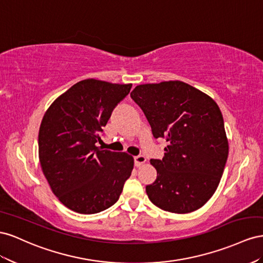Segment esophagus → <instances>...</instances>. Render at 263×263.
Masks as SVG:
<instances>
[{"label": "esophagus", "instance_id": "34e87169", "mask_svg": "<svg viewBox=\"0 0 263 263\" xmlns=\"http://www.w3.org/2000/svg\"><path fill=\"white\" fill-rule=\"evenodd\" d=\"M146 162V157L144 155H138L134 156V164H136L137 167H140Z\"/></svg>", "mask_w": 263, "mask_h": 263}]
</instances>
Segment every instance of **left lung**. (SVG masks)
<instances>
[{"mask_svg": "<svg viewBox=\"0 0 263 263\" xmlns=\"http://www.w3.org/2000/svg\"><path fill=\"white\" fill-rule=\"evenodd\" d=\"M131 98L144 112L153 137L166 139L162 160L146 194L163 211L187 214L216 192L228 157L221 111L211 97L183 81L137 86Z\"/></svg>", "mask_w": 263, "mask_h": 263, "instance_id": "8db88e82", "label": "left lung"}]
</instances>
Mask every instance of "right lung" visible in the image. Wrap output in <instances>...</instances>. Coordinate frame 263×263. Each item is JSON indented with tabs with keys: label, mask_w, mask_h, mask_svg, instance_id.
Returning <instances> with one entry per match:
<instances>
[{
	"label": "right lung",
	"mask_w": 263,
	"mask_h": 263,
	"mask_svg": "<svg viewBox=\"0 0 263 263\" xmlns=\"http://www.w3.org/2000/svg\"><path fill=\"white\" fill-rule=\"evenodd\" d=\"M131 87L81 80L45 112L39 133L41 166L52 193L73 212L89 215L111 207L131 175V155L96 145L102 126Z\"/></svg>",
	"instance_id": "1"
}]
</instances>
